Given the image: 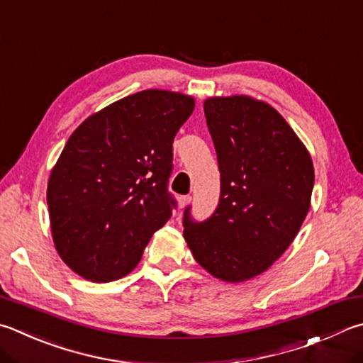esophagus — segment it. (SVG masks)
Wrapping results in <instances>:
<instances>
[{"mask_svg": "<svg viewBox=\"0 0 363 363\" xmlns=\"http://www.w3.org/2000/svg\"><path fill=\"white\" fill-rule=\"evenodd\" d=\"M190 201H192V196H190V195H182V196H179V206H181V208H186Z\"/></svg>", "mask_w": 363, "mask_h": 363, "instance_id": "esophagus-1", "label": "esophagus"}]
</instances>
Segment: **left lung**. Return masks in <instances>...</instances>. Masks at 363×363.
<instances>
[{
    "label": "left lung",
    "mask_w": 363,
    "mask_h": 363,
    "mask_svg": "<svg viewBox=\"0 0 363 363\" xmlns=\"http://www.w3.org/2000/svg\"><path fill=\"white\" fill-rule=\"evenodd\" d=\"M204 117L220 171L219 203L196 222L184 211V238L216 278L241 282L291 246L308 214L311 157L278 111L249 96L209 98Z\"/></svg>",
    "instance_id": "8db88e82"
}]
</instances>
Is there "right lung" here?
I'll use <instances>...</instances> for the list:
<instances>
[{
    "label": "right lung",
    "mask_w": 363,
    "mask_h": 363,
    "mask_svg": "<svg viewBox=\"0 0 363 363\" xmlns=\"http://www.w3.org/2000/svg\"><path fill=\"white\" fill-rule=\"evenodd\" d=\"M194 98L144 90L90 116L52 169L48 204L58 254L94 282L128 274L177 203L173 141Z\"/></svg>",
    "instance_id": "1"
}]
</instances>
